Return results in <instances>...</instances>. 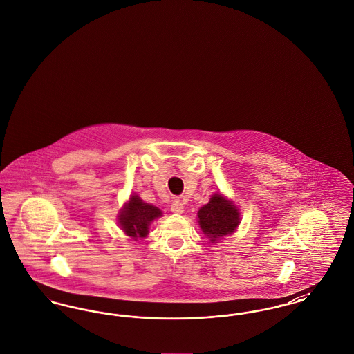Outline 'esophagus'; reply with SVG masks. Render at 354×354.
I'll return each mask as SVG.
<instances>
[{
  "label": "esophagus",
  "mask_w": 354,
  "mask_h": 354,
  "mask_svg": "<svg viewBox=\"0 0 354 354\" xmlns=\"http://www.w3.org/2000/svg\"><path fill=\"white\" fill-rule=\"evenodd\" d=\"M183 211H185L183 203L180 202V201H178V199H175V201L172 202V204H171V212L180 215V214H183Z\"/></svg>",
  "instance_id": "34e87169"
}]
</instances>
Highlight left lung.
<instances>
[{
	"label": "left lung",
	"mask_w": 354,
	"mask_h": 354,
	"mask_svg": "<svg viewBox=\"0 0 354 354\" xmlns=\"http://www.w3.org/2000/svg\"><path fill=\"white\" fill-rule=\"evenodd\" d=\"M198 221L209 241L218 243L223 236L235 232L240 223V212L234 202L221 194H214L209 202L198 211Z\"/></svg>",
	"instance_id": "1"
}]
</instances>
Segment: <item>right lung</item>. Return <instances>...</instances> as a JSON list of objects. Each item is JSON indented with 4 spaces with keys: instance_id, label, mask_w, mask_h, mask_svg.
I'll list each match as a JSON object with an SVG mask.
<instances>
[{
    "instance_id": "1",
    "label": "right lung",
    "mask_w": 354,
    "mask_h": 354,
    "mask_svg": "<svg viewBox=\"0 0 354 354\" xmlns=\"http://www.w3.org/2000/svg\"><path fill=\"white\" fill-rule=\"evenodd\" d=\"M162 215L158 207L143 202L138 195H131L119 211L118 224L126 235L136 240L149 235L150 224Z\"/></svg>"
}]
</instances>
